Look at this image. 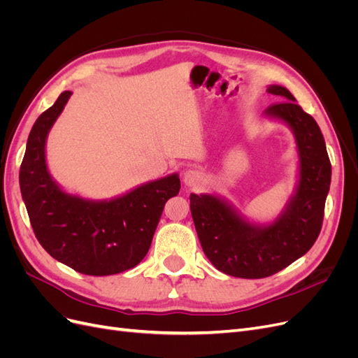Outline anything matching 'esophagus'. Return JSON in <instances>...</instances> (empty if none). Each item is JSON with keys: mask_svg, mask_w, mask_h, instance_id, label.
I'll list each match as a JSON object with an SVG mask.
<instances>
[{"mask_svg": "<svg viewBox=\"0 0 358 358\" xmlns=\"http://www.w3.org/2000/svg\"><path fill=\"white\" fill-rule=\"evenodd\" d=\"M201 173L199 170H194V169H189L187 171H183L182 175V180L183 183H185L187 187H196L199 185V183L201 182Z\"/></svg>", "mask_w": 358, "mask_h": 358, "instance_id": "34e87169", "label": "esophagus"}]
</instances>
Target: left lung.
I'll return each mask as SVG.
<instances>
[{
	"label": "left lung",
	"instance_id": "left-lung-1",
	"mask_svg": "<svg viewBox=\"0 0 358 358\" xmlns=\"http://www.w3.org/2000/svg\"><path fill=\"white\" fill-rule=\"evenodd\" d=\"M267 92L285 101L268 106L264 116L289 127L299 154L297 185L282 212L272 222L255 224L216 194L189 196L203 252L220 272L243 279L272 276L309 251L321 231L331 182L326 142L315 119L284 86L270 85Z\"/></svg>",
	"mask_w": 358,
	"mask_h": 358
}]
</instances>
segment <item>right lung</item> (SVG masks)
I'll return each mask as SVG.
<instances>
[{
	"label": "right lung",
	"instance_id": "obj_1",
	"mask_svg": "<svg viewBox=\"0 0 358 358\" xmlns=\"http://www.w3.org/2000/svg\"><path fill=\"white\" fill-rule=\"evenodd\" d=\"M71 94L64 91L32 125L19 171L20 192L37 241L50 257L79 273L116 275L145 258L162 209L179 194L180 179L173 173L110 200L64 191L49 173L46 140Z\"/></svg>",
	"mask_w": 358,
	"mask_h": 358
}]
</instances>
